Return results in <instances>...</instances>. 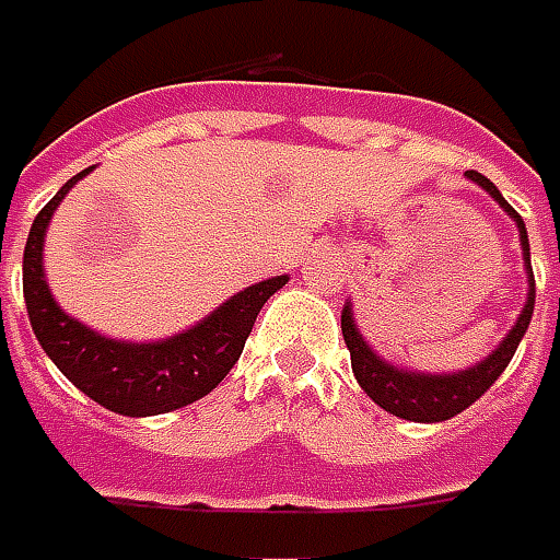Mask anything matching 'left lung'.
Masks as SVG:
<instances>
[{"instance_id":"left-lung-1","label":"left lung","mask_w":560,"mask_h":560,"mask_svg":"<svg viewBox=\"0 0 560 560\" xmlns=\"http://www.w3.org/2000/svg\"><path fill=\"white\" fill-rule=\"evenodd\" d=\"M471 184H478L490 199L497 201L503 208L505 214L515 220L521 235V250H524V266H527V303L521 310L515 328L509 330L503 337V343L497 346L490 352L488 359L471 364L466 371H454V374H417V371H405V368H395L392 361L380 359L374 349L368 346V340L361 337L359 325L352 318V306L346 303L343 315H340V328H343V340L349 346V355H352V374L359 380V386L371 398L374 405H380L383 410H389L401 420H413V423H441V420H451L456 413L475 405L485 392L500 380L509 361L518 349L524 330L530 325V315H534V269H530V242H527V230H524V220L521 214L503 199V192L497 186L490 184L485 174L478 171H466Z\"/></svg>"}]
</instances>
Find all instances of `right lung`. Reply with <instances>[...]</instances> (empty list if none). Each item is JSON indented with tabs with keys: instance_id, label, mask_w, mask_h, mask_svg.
Listing matches in <instances>:
<instances>
[{
	"instance_id": "add662e5",
	"label": "right lung",
	"mask_w": 560,
	"mask_h": 560,
	"mask_svg": "<svg viewBox=\"0 0 560 560\" xmlns=\"http://www.w3.org/2000/svg\"><path fill=\"white\" fill-rule=\"evenodd\" d=\"M91 168L79 171L60 186L55 199L42 208L24 248V300L26 315L45 355L60 368L75 389H82L101 408L121 417H155L186 408L217 389L238 361L257 312L288 281V276L257 281L230 296L208 318L184 334L159 343H125L91 330L57 306L42 269L45 230L60 199Z\"/></svg>"
}]
</instances>
